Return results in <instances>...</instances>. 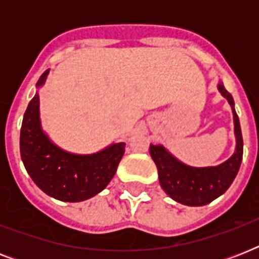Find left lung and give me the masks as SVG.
<instances>
[{"label":"left lung","instance_id":"8db88e82","mask_svg":"<svg viewBox=\"0 0 259 259\" xmlns=\"http://www.w3.org/2000/svg\"><path fill=\"white\" fill-rule=\"evenodd\" d=\"M218 90L229 101L234 115V132L237 138V148L227 161L222 162L221 165L217 166L195 168L179 161L162 145L150 144V156L157 166L160 185L166 195H169L173 200L179 201L181 204L199 207L215 200L233 184L241 166L242 156H243V140H242L239 118L234 109V99L222 82L218 83Z\"/></svg>","mask_w":259,"mask_h":259}]
</instances>
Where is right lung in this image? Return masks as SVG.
Instances as JSON below:
<instances>
[{
  "label": "right lung",
  "mask_w": 259,
  "mask_h": 259,
  "mask_svg": "<svg viewBox=\"0 0 259 259\" xmlns=\"http://www.w3.org/2000/svg\"><path fill=\"white\" fill-rule=\"evenodd\" d=\"M48 71L36 86L44 84ZM20 152L34 184L47 195L62 201H82L106 188L125 153V142H118L94 154H74L60 149L41 129L38 94L26 107L20 134Z\"/></svg>",
  "instance_id": "obj_1"
}]
</instances>
